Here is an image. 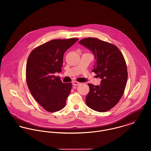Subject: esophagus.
<instances>
[{"label":"esophagus","instance_id":"obj_1","mask_svg":"<svg viewBox=\"0 0 151 151\" xmlns=\"http://www.w3.org/2000/svg\"><path fill=\"white\" fill-rule=\"evenodd\" d=\"M80 84H81L80 83H79V82H77V81H75L72 82V84H73V86H79Z\"/></svg>","mask_w":151,"mask_h":151}]
</instances>
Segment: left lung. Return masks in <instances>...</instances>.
<instances>
[{
  "instance_id": "obj_1",
  "label": "left lung",
  "mask_w": 151,
  "mask_h": 151,
  "mask_svg": "<svg viewBox=\"0 0 151 151\" xmlns=\"http://www.w3.org/2000/svg\"><path fill=\"white\" fill-rule=\"evenodd\" d=\"M79 43L93 53L95 63L92 71L102 79L99 86L88 84L86 105L97 111H107L119 102L126 86L128 73L124 58L117 46L98 38H86Z\"/></svg>"
}]
</instances>
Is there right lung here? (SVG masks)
<instances>
[{
  "label": "right lung",
  "instance_id": "obj_1",
  "mask_svg": "<svg viewBox=\"0 0 151 151\" xmlns=\"http://www.w3.org/2000/svg\"><path fill=\"white\" fill-rule=\"evenodd\" d=\"M78 40H53L34 49L26 65V80L31 94L43 109L55 112L64 108L72 84L63 83L55 73H60L65 52Z\"/></svg>",
  "mask_w": 151,
  "mask_h": 151
}]
</instances>
